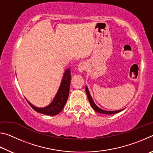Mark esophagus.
Wrapping results in <instances>:
<instances>
[{
	"instance_id": "obj_1",
	"label": "esophagus",
	"mask_w": 153,
	"mask_h": 153,
	"mask_svg": "<svg viewBox=\"0 0 153 153\" xmlns=\"http://www.w3.org/2000/svg\"><path fill=\"white\" fill-rule=\"evenodd\" d=\"M86 69V65L84 63H79L78 67H77V69H78V71L79 72H80V73H82V72L84 71Z\"/></svg>"
}]
</instances>
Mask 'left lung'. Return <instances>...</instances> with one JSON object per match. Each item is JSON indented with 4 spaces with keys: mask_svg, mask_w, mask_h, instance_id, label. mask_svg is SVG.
<instances>
[{
    "mask_svg": "<svg viewBox=\"0 0 153 153\" xmlns=\"http://www.w3.org/2000/svg\"><path fill=\"white\" fill-rule=\"evenodd\" d=\"M86 94H87V97L88 98V100L90 103V105H91V107H92L93 109H94L95 111H97V112L99 113H102V114H107V115H112V114H115V113H117L119 112H120V111H123V109H121V110H118V111H105L103 109H101V108H99L98 107V106L95 104L94 102L93 101L91 95L90 94V92L88 89V87L86 86Z\"/></svg>",
    "mask_w": 153,
    "mask_h": 153,
    "instance_id": "1",
    "label": "left lung"
}]
</instances>
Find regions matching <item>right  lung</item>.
Wrapping results in <instances>:
<instances>
[{
	"mask_svg": "<svg viewBox=\"0 0 153 153\" xmlns=\"http://www.w3.org/2000/svg\"><path fill=\"white\" fill-rule=\"evenodd\" d=\"M71 78V70L69 68L65 71L63 77L61 80L60 87H59L58 92L54 98L53 100L50 105L45 107H36L32 104H31L27 99L26 100L33 109L35 110L36 112L45 114L46 115L53 116L57 115L63 110L67 100V98H68Z\"/></svg>",
	"mask_w": 153,
	"mask_h": 153,
	"instance_id": "add662e5",
	"label": "right lung"
}]
</instances>
